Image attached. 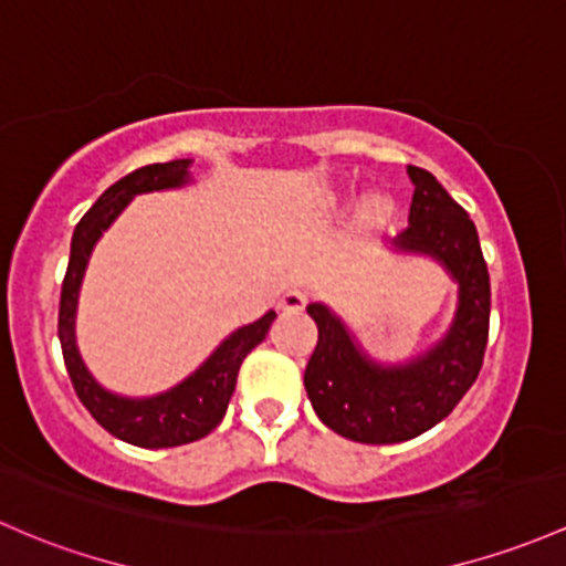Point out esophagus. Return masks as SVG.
<instances>
[{"mask_svg":"<svg viewBox=\"0 0 566 566\" xmlns=\"http://www.w3.org/2000/svg\"><path fill=\"white\" fill-rule=\"evenodd\" d=\"M279 306H282L284 312H301V308L306 306V295H303L301 290H287V293L282 295V301H279Z\"/></svg>","mask_w":566,"mask_h":566,"instance_id":"obj_1","label":"esophagus"}]
</instances>
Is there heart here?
I'll return each mask as SVG.
<instances>
[{
	"label": "heart",
	"mask_w": 566,
	"mask_h": 566,
	"mask_svg": "<svg viewBox=\"0 0 566 566\" xmlns=\"http://www.w3.org/2000/svg\"><path fill=\"white\" fill-rule=\"evenodd\" d=\"M392 213V203L390 200H385V198H371L366 203V219L368 222H374V224H382L385 219H388Z\"/></svg>",
	"instance_id": "heart-1"
}]
</instances>
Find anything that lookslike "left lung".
<instances>
[{
	"mask_svg": "<svg viewBox=\"0 0 566 566\" xmlns=\"http://www.w3.org/2000/svg\"><path fill=\"white\" fill-rule=\"evenodd\" d=\"M415 184L409 228L396 252L428 254L458 284L448 333L418 358L385 366L368 358L342 317L325 303H308L317 323V347L303 385L314 412L338 437L363 444H396L420 437L448 418L474 385L488 344L491 279L478 228L428 170L407 168Z\"/></svg>",
	"mask_w": 566,
	"mask_h": 566,
	"instance_id": "1",
	"label": "left lung"
}]
</instances>
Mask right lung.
I'll return each instance as SVG.
<instances>
[{
	"label": "right lung",
	"instance_id": "add662e5",
	"mask_svg": "<svg viewBox=\"0 0 566 566\" xmlns=\"http://www.w3.org/2000/svg\"><path fill=\"white\" fill-rule=\"evenodd\" d=\"M189 165H192V159L146 165V168L118 178L113 187L99 195L97 203L88 208L81 222L75 224L67 273H64L62 282V301H59V342H62L64 366H67L81 403L113 437L148 450L198 442L222 423L230 396L235 390L238 368L268 336L271 323L276 319V312H268L258 323L233 331L198 371L189 374L176 388L157 392L151 398L116 396L88 374L78 353V344H75V312H78L81 282L94 243L99 241V235L111 228L113 219L127 208L135 195L184 187L189 181Z\"/></svg>",
	"mask_w": 566,
	"mask_h": 566
}]
</instances>
